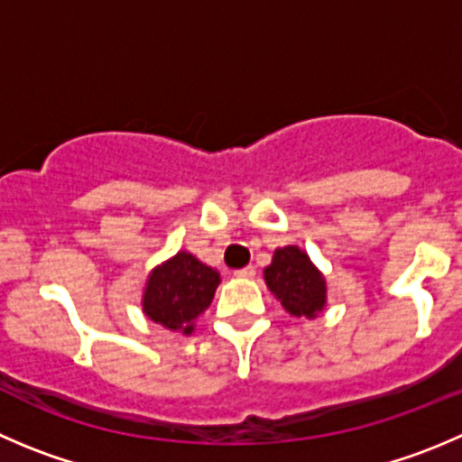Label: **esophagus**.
Wrapping results in <instances>:
<instances>
[{
  "label": "esophagus",
  "instance_id": "34e87169",
  "mask_svg": "<svg viewBox=\"0 0 462 462\" xmlns=\"http://www.w3.org/2000/svg\"><path fill=\"white\" fill-rule=\"evenodd\" d=\"M236 276H238V279H252L254 274H256V267L254 265H247V267H240V270H236L234 272Z\"/></svg>",
  "mask_w": 462,
  "mask_h": 462
}]
</instances>
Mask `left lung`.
I'll return each mask as SVG.
<instances>
[{
	"label": "left lung",
	"instance_id": "1",
	"mask_svg": "<svg viewBox=\"0 0 462 462\" xmlns=\"http://www.w3.org/2000/svg\"><path fill=\"white\" fill-rule=\"evenodd\" d=\"M267 288L294 318H315L327 301L324 276L300 247L276 249L272 265L265 267Z\"/></svg>",
	"mask_w": 462,
	"mask_h": 462
}]
</instances>
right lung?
I'll return each mask as SVG.
<instances>
[{
	"mask_svg": "<svg viewBox=\"0 0 462 462\" xmlns=\"http://www.w3.org/2000/svg\"><path fill=\"white\" fill-rule=\"evenodd\" d=\"M219 274L197 261L192 254L179 252L149 274L143 297V310L149 319L165 328L190 336L195 319L213 301Z\"/></svg>",
	"mask_w": 462,
	"mask_h": 462,
	"instance_id": "obj_1",
	"label": "right lung"
}]
</instances>
